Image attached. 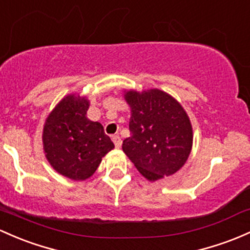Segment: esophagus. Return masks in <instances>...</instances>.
I'll use <instances>...</instances> for the list:
<instances>
[{
	"instance_id": "34e87169",
	"label": "esophagus",
	"mask_w": 250,
	"mask_h": 250,
	"mask_svg": "<svg viewBox=\"0 0 250 250\" xmlns=\"http://www.w3.org/2000/svg\"><path fill=\"white\" fill-rule=\"evenodd\" d=\"M112 142L115 144V146H116V148H120L121 145H122V141H121V138L119 135H114L112 136Z\"/></svg>"
}]
</instances>
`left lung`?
Masks as SVG:
<instances>
[{"instance_id": "obj_1", "label": "left lung", "mask_w": 250, "mask_h": 250, "mask_svg": "<svg viewBox=\"0 0 250 250\" xmlns=\"http://www.w3.org/2000/svg\"><path fill=\"white\" fill-rule=\"evenodd\" d=\"M130 108L131 135L123 141L125 154L149 182L174 174L185 165L193 144L188 112L159 89L125 90Z\"/></svg>"}]
</instances>
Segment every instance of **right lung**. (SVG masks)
Returning a JSON list of instances; mask_svg holds the SVG:
<instances>
[{
  "mask_svg": "<svg viewBox=\"0 0 250 250\" xmlns=\"http://www.w3.org/2000/svg\"><path fill=\"white\" fill-rule=\"evenodd\" d=\"M90 102L79 94L66 95L48 114L42 129L45 156L54 171L68 179H89L103 156L114 149L103 125L86 117Z\"/></svg>",
  "mask_w": 250,
  "mask_h": 250,
  "instance_id": "obj_1",
  "label": "right lung"
}]
</instances>
